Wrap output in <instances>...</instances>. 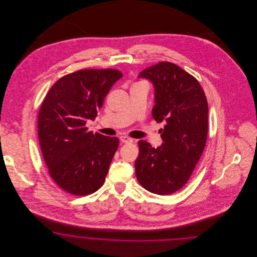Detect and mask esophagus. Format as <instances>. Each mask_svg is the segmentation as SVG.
I'll use <instances>...</instances> for the list:
<instances>
[{"instance_id":"obj_1","label":"esophagus","mask_w":257,"mask_h":257,"mask_svg":"<svg viewBox=\"0 0 257 257\" xmlns=\"http://www.w3.org/2000/svg\"><path fill=\"white\" fill-rule=\"evenodd\" d=\"M119 139H120V141L122 142L123 144H131V143H133L132 139H130L128 137H125V136H121Z\"/></svg>"}]
</instances>
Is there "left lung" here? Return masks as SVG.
Listing matches in <instances>:
<instances>
[{"label": "left lung", "mask_w": 257, "mask_h": 257, "mask_svg": "<svg viewBox=\"0 0 257 257\" xmlns=\"http://www.w3.org/2000/svg\"><path fill=\"white\" fill-rule=\"evenodd\" d=\"M138 77L153 84L152 116L166 125L160 129L164 143L157 148L139 141L136 176L147 191L171 195L187 183L205 147L207 99L196 78L171 62L152 65Z\"/></svg>", "instance_id": "obj_1"}]
</instances>
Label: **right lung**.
Listing matches in <instances>:
<instances>
[{
    "label": "right lung",
    "mask_w": 257,
    "mask_h": 257,
    "mask_svg": "<svg viewBox=\"0 0 257 257\" xmlns=\"http://www.w3.org/2000/svg\"><path fill=\"white\" fill-rule=\"evenodd\" d=\"M122 77L116 69H85L63 76L50 88L38 113V139L50 176L65 192L86 196L104 184L117 149L116 137L87 132L110 87Z\"/></svg>",
    "instance_id": "1"
}]
</instances>
